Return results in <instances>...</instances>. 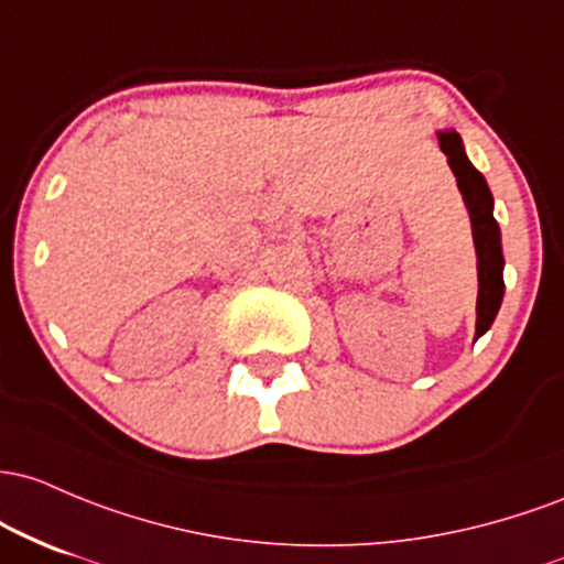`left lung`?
Here are the masks:
<instances>
[{
	"label": "left lung",
	"mask_w": 564,
	"mask_h": 564,
	"mask_svg": "<svg viewBox=\"0 0 564 564\" xmlns=\"http://www.w3.org/2000/svg\"><path fill=\"white\" fill-rule=\"evenodd\" d=\"M440 145L447 154L458 188L464 194L469 218L474 226V245H477V271H479V299H477V338L487 333L496 319L503 301V252H501V229L492 218V194L487 188L474 164L466 160L464 143L458 132H440Z\"/></svg>",
	"instance_id": "1"
}]
</instances>
